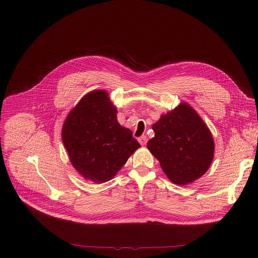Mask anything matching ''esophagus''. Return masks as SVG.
<instances>
[{"label":"esophagus","instance_id":"34e87169","mask_svg":"<svg viewBox=\"0 0 258 258\" xmlns=\"http://www.w3.org/2000/svg\"><path fill=\"white\" fill-rule=\"evenodd\" d=\"M138 141H139V143L141 144V145H146L147 144V142H148V139H147V137L146 136H142V137H140L139 139H138Z\"/></svg>","mask_w":258,"mask_h":258}]
</instances>
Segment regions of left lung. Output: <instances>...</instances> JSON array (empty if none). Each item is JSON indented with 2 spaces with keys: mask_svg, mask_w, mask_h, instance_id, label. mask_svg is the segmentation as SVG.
<instances>
[{
  "mask_svg": "<svg viewBox=\"0 0 258 258\" xmlns=\"http://www.w3.org/2000/svg\"><path fill=\"white\" fill-rule=\"evenodd\" d=\"M155 133L147 148L164 173L176 185H187L202 176L214 155L212 135L195 110L180 103L152 125Z\"/></svg>",
  "mask_w": 258,
  "mask_h": 258,
  "instance_id": "8db88e82",
  "label": "left lung"
}]
</instances>
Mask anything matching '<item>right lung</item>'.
Returning <instances> with one entry per match:
<instances>
[{"label": "right lung", "mask_w": 258, "mask_h": 258, "mask_svg": "<svg viewBox=\"0 0 258 258\" xmlns=\"http://www.w3.org/2000/svg\"><path fill=\"white\" fill-rule=\"evenodd\" d=\"M116 113L108 93L96 90L83 97L63 123L62 141L72 166L96 183L112 179L141 147Z\"/></svg>", "instance_id": "right-lung-1"}]
</instances>
